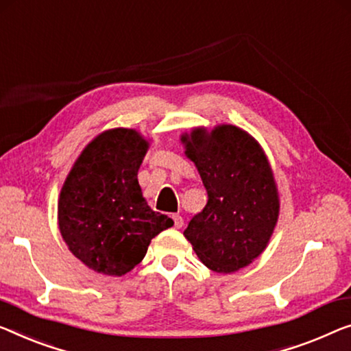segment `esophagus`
Returning a JSON list of instances; mask_svg holds the SVG:
<instances>
[{"label": "esophagus", "mask_w": 351, "mask_h": 351, "mask_svg": "<svg viewBox=\"0 0 351 351\" xmlns=\"http://www.w3.org/2000/svg\"><path fill=\"white\" fill-rule=\"evenodd\" d=\"M173 222H175V227L176 228H181L182 226H184V219H182L180 214H175L173 216Z\"/></svg>", "instance_id": "34e87169"}]
</instances>
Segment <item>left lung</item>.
Returning <instances> with one entry per match:
<instances>
[{"label": "left lung", "mask_w": 351, "mask_h": 351, "mask_svg": "<svg viewBox=\"0 0 351 351\" xmlns=\"http://www.w3.org/2000/svg\"><path fill=\"white\" fill-rule=\"evenodd\" d=\"M208 203L191 219L184 237L214 273L230 274L258 258L273 237L280 200L261 145L233 124L193 128L181 135Z\"/></svg>", "instance_id": "1"}]
</instances>
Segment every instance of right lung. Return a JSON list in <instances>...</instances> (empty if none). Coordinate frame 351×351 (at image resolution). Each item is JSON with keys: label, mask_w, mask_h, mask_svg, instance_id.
I'll list each match as a JSON object with an SVG mask.
<instances>
[{"label": "right lung", "mask_w": 351, "mask_h": 351, "mask_svg": "<svg viewBox=\"0 0 351 351\" xmlns=\"http://www.w3.org/2000/svg\"><path fill=\"white\" fill-rule=\"evenodd\" d=\"M149 140L138 130H104L85 146L58 198V227L67 247L94 273L121 277L143 260L151 239L173 227L153 211L138 184Z\"/></svg>", "instance_id": "obj_1"}]
</instances>
